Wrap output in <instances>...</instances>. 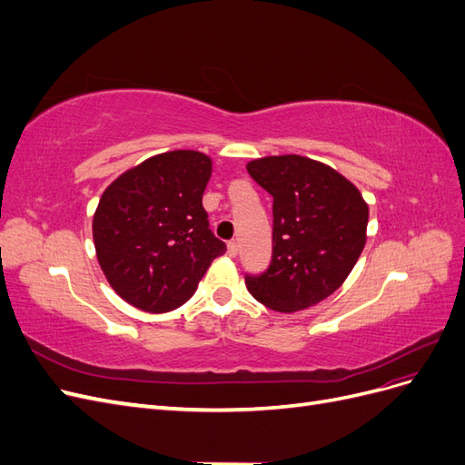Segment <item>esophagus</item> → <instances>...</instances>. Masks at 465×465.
I'll list each match as a JSON object with an SVG mask.
<instances>
[{
    "label": "esophagus",
    "instance_id": "1",
    "mask_svg": "<svg viewBox=\"0 0 465 465\" xmlns=\"http://www.w3.org/2000/svg\"><path fill=\"white\" fill-rule=\"evenodd\" d=\"M227 252H229V256H236L238 254V242L236 241H229L227 242Z\"/></svg>",
    "mask_w": 465,
    "mask_h": 465
}]
</instances>
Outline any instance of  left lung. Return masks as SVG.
<instances>
[{
  "instance_id": "obj_1",
  "label": "left lung",
  "mask_w": 465,
  "mask_h": 465,
  "mask_svg": "<svg viewBox=\"0 0 465 465\" xmlns=\"http://www.w3.org/2000/svg\"><path fill=\"white\" fill-rule=\"evenodd\" d=\"M273 198V252L267 270L246 273L252 297L277 312H297L341 287L367 242L369 207L333 168L299 154L248 163Z\"/></svg>"
}]
</instances>
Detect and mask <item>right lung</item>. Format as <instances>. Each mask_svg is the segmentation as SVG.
Listing matches in <instances>:
<instances>
[{
	"mask_svg": "<svg viewBox=\"0 0 465 465\" xmlns=\"http://www.w3.org/2000/svg\"><path fill=\"white\" fill-rule=\"evenodd\" d=\"M209 176L205 154L163 153L116 178L98 202V263L112 289L139 311L159 314L190 301L209 263L227 252L202 203Z\"/></svg>",
	"mask_w": 465,
	"mask_h": 465,
	"instance_id": "right-lung-1",
	"label": "right lung"
}]
</instances>
